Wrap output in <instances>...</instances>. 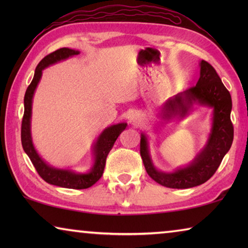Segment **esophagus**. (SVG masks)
<instances>
[{
  "label": "esophagus",
  "mask_w": 248,
  "mask_h": 248,
  "mask_svg": "<svg viewBox=\"0 0 248 248\" xmlns=\"http://www.w3.org/2000/svg\"><path fill=\"white\" fill-rule=\"evenodd\" d=\"M130 123H132V124L141 123V116L139 114H137V112H134V114L130 116Z\"/></svg>",
  "instance_id": "esophagus-1"
}]
</instances>
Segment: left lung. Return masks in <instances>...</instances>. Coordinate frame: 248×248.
<instances>
[{
  "label": "left lung",
  "mask_w": 248,
  "mask_h": 248,
  "mask_svg": "<svg viewBox=\"0 0 248 248\" xmlns=\"http://www.w3.org/2000/svg\"><path fill=\"white\" fill-rule=\"evenodd\" d=\"M200 78L196 86L175 95L162 109L164 119H183L194 105L212 108V124L207 143L189 164L174 171H162L154 166L145 133H141L140 153L146 173L162 186L186 189L199 186L216 173L232 145L234 129L231 121L232 98L217 71L207 61H200Z\"/></svg>",
  "instance_id": "1"
}]
</instances>
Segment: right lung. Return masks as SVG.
Segmentation results:
<instances>
[{
    "instance_id": "1",
    "label": "right lung",
    "mask_w": 248,
    "mask_h": 248,
    "mask_svg": "<svg viewBox=\"0 0 248 248\" xmlns=\"http://www.w3.org/2000/svg\"><path fill=\"white\" fill-rule=\"evenodd\" d=\"M79 54L78 50L70 48H61L56 51L46 56L41 60L35 70V75L31 83L27 87L26 93L24 97V117L22 121V145L25 153L31 158L32 165L35 166L36 170L38 171L40 177L48 184L54 186L70 188V189H86L97 182L102 177L104 173L105 164L108 153L114 146V143L120 133L127 127V124L121 123L112 124L110 127L104 129V131L99 134L97 140L95 141L92 150L94 163L91 170L86 173H78L72 170L57 169L49 165L41 158L40 155L35 149L31 138V109H32V98L37 85L43 75V71L48 66L56 64L58 62L66 60L71 57Z\"/></svg>"
}]
</instances>
